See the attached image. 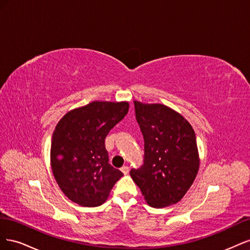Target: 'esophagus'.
Instances as JSON below:
<instances>
[{
  "label": "esophagus",
  "mask_w": 250,
  "mask_h": 250,
  "mask_svg": "<svg viewBox=\"0 0 250 250\" xmlns=\"http://www.w3.org/2000/svg\"><path fill=\"white\" fill-rule=\"evenodd\" d=\"M121 171H122L124 174H128V172H129V168H128L127 166H123V167L121 168Z\"/></svg>",
  "instance_id": "esophagus-1"
}]
</instances>
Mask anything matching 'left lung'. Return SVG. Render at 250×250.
<instances>
[{"mask_svg":"<svg viewBox=\"0 0 250 250\" xmlns=\"http://www.w3.org/2000/svg\"><path fill=\"white\" fill-rule=\"evenodd\" d=\"M144 137V165L130 176L152 208L181 200L193 185L200 158L192 125L179 112L160 103L133 101Z\"/></svg>","mask_w":250,"mask_h":250,"instance_id":"left-lung-1","label":"left lung"}]
</instances>
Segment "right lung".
<instances>
[{
    "mask_svg": "<svg viewBox=\"0 0 250 250\" xmlns=\"http://www.w3.org/2000/svg\"><path fill=\"white\" fill-rule=\"evenodd\" d=\"M129 108L127 101H93L67 111L53 132V175L67 198L81 207H99L123 173L108 164L105 138Z\"/></svg>",
    "mask_w": 250,
    "mask_h": 250,
    "instance_id": "obj_1",
    "label": "right lung"
}]
</instances>
